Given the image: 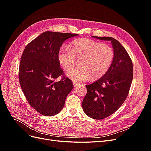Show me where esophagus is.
<instances>
[{"label":"esophagus","mask_w":151,"mask_h":151,"mask_svg":"<svg viewBox=\"0 0 151 151\" xmlns=\"http://www.w3.org/2000/svg\"><path fill=\"white\" fill-rule=\"evenodd\" d=\"M79 84L78 83H76V82H73V85H74V88H76V87H77Z\"/></svg>","instance_id":"obj_1"}]
</instances>
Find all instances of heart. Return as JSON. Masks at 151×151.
Masks as SVG:
<instances>
[{"mask_svg": "<svg viewBox=\"0 0 151 151\" xmlns=\"http://www.w3.org/2000/svg\"><path fill=\"white\" fill-rule=\"evenodd\" d=\"M58 60L66 71L75 64L76 59H81L80 67L68 72V77L74 82L97 79L103 77L111 67L115 57L111 47L88 38L73 41L69 48L62 47L58 50Z\"/></svg>", "mask_w": 151, "mask_h": 151, "instance_id": "b5f03b06", "label": "heart"}]
</instances>
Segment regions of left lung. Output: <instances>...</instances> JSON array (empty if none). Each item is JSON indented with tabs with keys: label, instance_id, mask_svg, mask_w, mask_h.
<instances>
[{
	"label": "left lung",
	"instance_id": "8db88e82",
	"mask_svg": "<svg viewBox=\"0 0 151 151\" xmlns=\"http://www.w3.org/2000/svg\"><path fill=\"white\" fill-rule=\"evenodd\" d=\"M93 38L110 41L115 52L111 67L101 78L86 85L83 109L88 116L102 120L115 113L126 99L133 79L131 58L121 43L111 37Z\"/></svg>",
	"mask_w": 151,
	"mask_h": 151
}]
</instances>
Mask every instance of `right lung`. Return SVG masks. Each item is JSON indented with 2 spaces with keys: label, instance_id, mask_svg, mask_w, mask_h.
I'll return each mask as SVG.
<instances>
[{
  "label": "right lung",
  "instance_id": "1",
  "mask_svg": "<svg viewBox=\"0 0 151 151\" xmlns=\"http://www.w3.org/2000/svg\"><path fill=\"white\" fill-rule=\"evenodd\" d=\"M78 35L45 31L30 42L22 55L19 79L26 99L35 110L50 116L58 114L64 106L67 95L74 86L63 76L57 55L62 43Z\"/></svg>",
  "mask_w": 151,
  "mask_h": 151
}]
</instances>
